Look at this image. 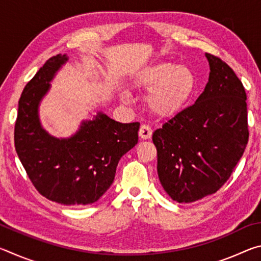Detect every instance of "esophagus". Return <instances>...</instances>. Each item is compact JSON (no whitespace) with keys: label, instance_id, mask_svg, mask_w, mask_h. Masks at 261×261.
<instances>
[{"label":"esophagus","instance_id":"obj_1","mask_svg":"<svg viewBox=\"0 0 261 261\" xmlns=\"http://www.w3.org/2000/svg\"><path fill=\"white\" fill-rule=\"evenodd\" d=\"M153 130L148 124H143L139 129V137L141 139H149L152 137Z\"/></svg>","mask_w":261,"mask_h":261}]
</instances>
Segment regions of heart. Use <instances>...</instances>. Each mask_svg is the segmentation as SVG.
<instances>
[{
	"label": "heart",
	"instance_id": "obj_1",
	"mask_svg": "<svg viewBox=\"0 0 261 261\" xmlns=\"http://www.w3.org/2000/svg\"><path fill=\"white\" fill-rule=\"evenodd\" d=\"M139 86L151 90L147 95L148 108L159 116H170L179 112L196 88V77L191 69L162 62L141 73ZM123 99H127L123 94Z\"/></svg>",
	"mask_w": 261,
	"mask_h": 261
}]
</instances>
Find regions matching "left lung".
I'll return each mask as SVG.
<instances>
[{"mask_svg":"<svg viewBox=\"0 0 261 261\" xmlns=\"http://www.w3.org/2000/svg\"><path fill=\"white\" fill-rule=\"evenodd\" d=\"M210 79L196 102L153 134L158 175L170 198L192 202L227 182L249 141L246 93L233 70L206 54Z\"/></svg>","mask_w":261,"mask_h":261,"instance_id":"obj_1","label":"left lung"}]
</instances>
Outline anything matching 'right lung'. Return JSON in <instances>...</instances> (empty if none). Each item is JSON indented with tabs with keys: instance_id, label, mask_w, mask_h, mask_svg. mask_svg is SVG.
<instances>
[{
	"instance_id": "obj_1",
	"label": "right lung",
	"mask_w": 261,
	"mask_h": 261,
	"mask_svg": "<svg viewBox=\"0 0 261 261\" xmlns=\"http://www.w3.org/2000/svg\"><path fill=\"white\" fill-rule=\"evenodd\" d=\"M67 60L60 54L50 57L26 84L18 102L15 147L41 196L83 206L95 202L112 185L120 159L138 143L140 123H118L99 113L68 139L48 135L39 122L38 106Z\"/></svg>"
}]
</instances>
